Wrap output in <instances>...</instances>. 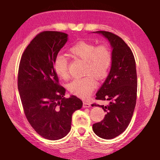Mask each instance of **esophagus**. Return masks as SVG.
I'll use <instances>...</instances> for the list:
<instances>
[{"mask_svg":"<svg viewBox=\"0 0 160 160\" xmlns=\"http://www.w3.org/2000/svg\"><path fill=\"white\" fill-rule=\"evenodd\" d=\"M90 107H91V104L89 102H83V107L84 108H89Z\"/></svg>","mask_w":160,"mask_h":160,"instance_id":"esophagus-1","label":"esophagus"}]
</instances>
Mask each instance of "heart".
<instances>
[{
    "label": "heart",
    "mask_w": 160,
    "mask_h": 160,
    "mask_svg": "<svg viewBox=\"0 0 160 160\" xmlns=\"http://www.w3.org/2000/svg\"><path fill=\"white\" fill-rule=\"evenodd\" d=\"M72 58L86 62L85 78L75 79L69 84L70 93L80 98L90 95L97 86L95 76L102 80L107 76L112 64V53L106 45L97 46L91 42L80 41L69 48ZM53 70L63 80L68 78V61L63 56H57L53 61Z\"/></svg>",
    "instance_id": "heart-1"
}]
</instances>
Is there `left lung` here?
<instances>
[{"instance_id": "8db88e82", "label": "left lung", "mask_w": 160, "mask_h": 160, "mask_svg": "<svg viewBox=\"0 0 160 160\" xmlns=\"http://www.w3.org/2000/svg\"><path fill=\"white\" fill-rule=\"evenodd\" d=\"M93 33L107 38L112 48L109 73L96 94V99L111 102L107 106L92 104L107 112L102 121L93 124V131L97 136L109 140L122 133L131 122L136 104V67L131 49L121 37L106 31Z\"/></svg>"}]
</instances>
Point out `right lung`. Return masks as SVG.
Masks as SVG:
<instances>
[{"mask_svg": "<svg viewBox=\"0 0 160 160\" xmlns=\"http://www.w3.org/2000/svg\"><path fill=\"white\" fill-rule=\"evenodd\" d=\"M68 41L63 32L45 31L32 40L20 62L18 87L26 118L46 139L63 138L71 128L72 115L82 102L58 84L53 61Z\"/></svg>", "mask_w": 160, "mask_h": 160, "instance_id": "right-lung-1", "label": "right lung"}]
</instances>
